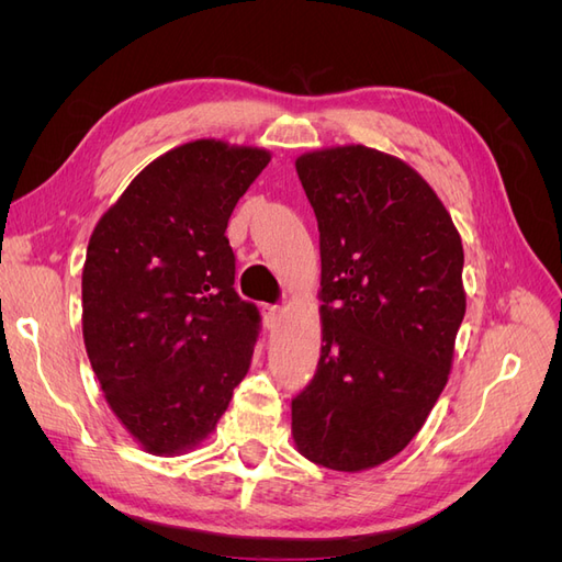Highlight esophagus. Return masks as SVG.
<instances>
[{
  "instance_id": "1",
  "label": "esophagus",
  "mask_w": 562,
  "mask_h": 562,
  "mask_svg": "<svg viewBox=\"0 0 562 562\" xmlns=\"http://www.w3.org/2000/svg\"><path fill=\"white\" fill-rule=\"evenodd\" d=\"M265 316V326L267 330H277L281 326V318H283V307H277V304H267L262 310Z\"/></svg>"
}]
</instances>
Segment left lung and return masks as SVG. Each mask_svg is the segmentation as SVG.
I'll list each match as a JSON object with an SVG mask.
<instances>
[{
	"label": "left lung",
	"mask_w": 562,
	"mask_h": 562,
	"mask_svg": "<svg viewBox=\"0 0 562 562\" xmlns=\"http://www.w3.org/2000/svg\"><path fill=\"white\" fill-rule=\"evenodd\" d=\"M321 234V359L293 398L310 462L366 471L396 457L448 384L467 312L459 232L413 166L366 145L295 159Z\"/></svg>",
	"instance_id": "8db88e82"
}]
</instances>
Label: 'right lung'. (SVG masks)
<instances>
[{
  "label": "right lung",
  "mask_w": 562,
  "mask_h": 562,
  "mask_svg": "<svg viewBox=\"0 0 562 562\" xmlns=\"http://www.w3.org/2000/svg\"><path fill=\"white\" fill-rule=\"evenodd\" d=\"M271 155L201 138L147 164L98 220L81 330L116 419L159 457L215 431L250 368L260 312L234 291L229 215Z\"/></svg>",
  "instance_id": "add662e5"
}]
</instances>
